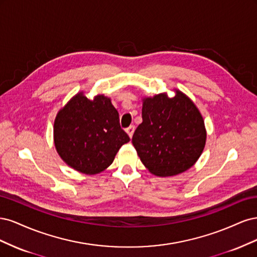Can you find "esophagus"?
Wrapping results in <instances>:
<instances>
[{"mask_svg": "<svg viewBox=\"0 0 257 257\" xmlns=\"http://www.w3.org/2000/svg\"><path fill=\"white\" fill-rule=\"evenodd\" d=\"M134 131H135V126L134 125H131V126H128L126 128V133L128 134L130 137H132V136H133V134H134Z\"/></svg>", "mask_w": 257, "mask_h": 257, "instance_id": "esophagus-1", "label": "esophagus"}]
</instances>
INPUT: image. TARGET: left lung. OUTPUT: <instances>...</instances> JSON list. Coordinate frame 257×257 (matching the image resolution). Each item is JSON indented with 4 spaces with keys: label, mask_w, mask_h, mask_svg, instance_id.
<instances>
[{
    "label": "left lung",
    "mask_w": 257,
    "mask_h": 257,
    "mask_svg": "<svg viewBox=\"0 0 257 257\" xmlns=\"http://www.w3.org/2000/svg\"><path fill=\"white\" fill-rule=\"evenodd\" d=\"M143 122L132 138L143 164L155 176H175L192 167L206 144L197 107L182 92L144 98Z\"/></svg>",
    "instance_id": "1"
}]
</instances>
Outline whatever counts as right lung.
Here are the masks:
<instances>
[{"label":"right lung","instance_id":"right-lung-1","mask_svg":"<svg viewBox=\"0 0 257 257\" xmlns=\"http://www.w3.org/2000/svg\"><path fill=\"white\" fill-rule=\"evenodd\" d=\"M53 135L62 160L87 175L103 172L120 148L130 142L110 98L97 95L90 100L82 93L58 112Z\"/></svg>","mask_w":257,"mask_h":257}]
</instances>
